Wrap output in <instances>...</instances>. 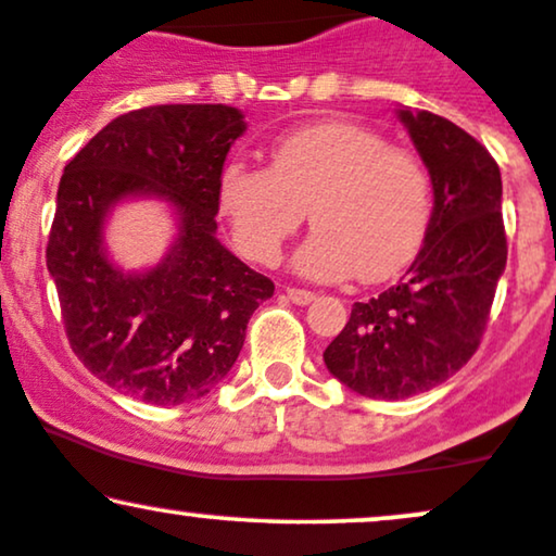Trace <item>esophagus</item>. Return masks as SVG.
<instances>
[{"label":"esophagus","mask_w":556,"mask_h":556,"mask_svg":"<svg viewBox=\"0 0 556 556\" xmlns=\"http://www.w3.org/2000/svg\"><path fill=\"white\" fill-rule=\"evenodd\" d=\"M286 296H289L293 304H299V306H304V304H309V301H314V293L306 291V289H286Z\"/></svg>","instance_id":"esophagus-1"}]
</instances>
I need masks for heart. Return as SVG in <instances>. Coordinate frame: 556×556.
I'll return each instance as SVG.
<instances>
[{
  "mask_svg": "<svg viewBox=\"0 0 556 556\" xmlns=\"http://www.w3.org/2000/svg\"><path fill=\"white\" fill-rule=\"evenodd\" d=\"M218 208L252 263H276L309 208L317 226L296 255L314 280H383L420 250L430 177L420 156L351 121H325L276 141L270 167L229 162Z\"/></svg>",
  "mask_w": 556,
  "mask_h": 556,
  "instance_id": "obj_1",
  "label": "heart"
}]
</instances>
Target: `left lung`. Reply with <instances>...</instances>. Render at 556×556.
<instances>
[{"mask_svg": "<svg viewBox=\"0 0 556 556\" xmlns=\"http://www.w3.org/2000/svg\"><path fill=\"white\" fill-rule=\"evenodd\" d=\"M400 118L433 180L425 242L400 283L355 301L325 351L334 379L392 402L428 392L467 366L508 260L503 180L492 154L435 113L402 111Z\"/></svg>", "mask_w": 556, "mask_h": 556, "instance_id": "obj_1", "label": "left lung"}]
</instances>
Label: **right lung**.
Instances as JSON below:
<instances>
[{
  "mask_svg": "<svg viewBox=\"0 0 556 556\" xmlns=\"http://www.w3.org/2000/svg\"><path fill=\"white\" fill-rule=\"evenodd\" d=\"M231 105H152L108 123L64 167L46 265L68 345L108 387L147 404L208 394L235 366L273 280L218 242V177L242 136ZM181 211V237L154 271L126 277L101 252V218L123 194Z\"/></svg>",
  "mask_w": 556,
  "mask_h": 556,
  "instance_id": "add662e5",
  "label": "right lung"
}]
</instances>
